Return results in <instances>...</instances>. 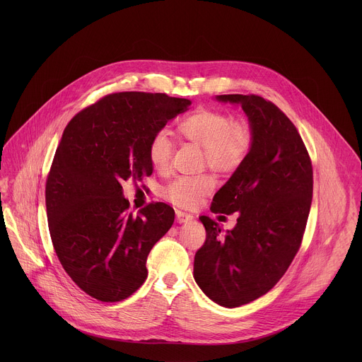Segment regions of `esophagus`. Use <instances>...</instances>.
<instances>
[{"instance_id": "1", "label": "esophagus", "mask_w": 362, "mask_h": 362, "mask_svg": "<svg viewBox=\"0 0 362 362\" xmlns=\"http://www.w3.org/2000/svg\"><path fill=\"white\" fill-rule=\"evenodd\" d=\"M175 216H177V221L178 223H187V221H191L194 218L192 214L185 213L182 210H175Z\"/></svg>"}]
</instances>
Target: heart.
Here are the masks:
<instances>
[{"instance_id": "obj_1", "label": "heart", "mask_w": 362, "mask_h": 362, "mask_svg": "<svg viewBox=\"0 0 362 362\" xmlns=\"http://www.w3.org/2000/svg\"><path fill=\"white\" fill-rule=\"evenodd\" d=\"M181 135L204 148V165L221 175L237 173L248 160L254 146V129L247 119L233 118L217 108H199L180 124ZM174 139L167 128H160L148 145V157L157 171L165 173L174 153ZM214 188L210 174L180 175L164 185L161 197L177 206L197 205Z\"/></svg>"}]
</instances>
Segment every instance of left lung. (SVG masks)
I'll return each mask as SVG.
<instances>
[{
  "label": "left lung",
  "mask_w": 362,
  "mask_h": 362,
  "mask_svg": "<svg viewBox=\"0 0 362 362\" xmlns=\"http://www.w3.org/2000/svg\"><path fill=\"white\" fill-rule=\"evenodd\" d=\"M217 100L241 104L254 129V146L211 204L214 213L240 211L237 226L223 234L218 223L199 217L206 241L195 255L194 277L210 300L235 308L272 290L297 255L313 171L301 135L276 104L257 95H221Z\"/></svg>",
  "instance_id": "obj_1"
}]
</instances>
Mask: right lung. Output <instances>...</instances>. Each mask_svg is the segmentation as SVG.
I'll use <instances>...</instances> for the list:
<instances>
[{
  "mask_svg": "<svg viewBox=\"0 0 362 362\" xmlns=\"http://www.w3.org/2000/svg\"><path fill=\"white\" fill-rule=\"evenodd\" d=\"M189 104L165 93H111L64 129L46 181L49 230L64 270L99 301H122L145 283L148 255L174 223L163 202L129 213L122 182L152 175V135Z\"/></svg>",
  "mask_w": 362,
  "mask_h": 362,
  "instance_id": "1",
  "label": "right lung"
}]
</instances>
